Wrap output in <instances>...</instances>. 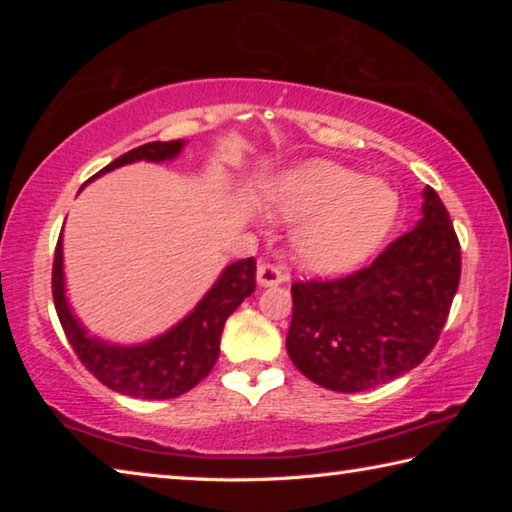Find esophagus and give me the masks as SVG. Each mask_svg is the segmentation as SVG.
I'll return each instance as SVG.
<instances>
[{
    "mask_svg": "<svg viewBox=\"0 0 512 512\" xmlns=\"http://www.w3.org/2000/svg\"><path fill=\"white\" fill-rule=\"evenodd\" d=\"M289 275L284 271L282 266L271 264V262H264L257 266V282L259 287H277V284L287 282Z\"/></svg>",
    "mask_w": 512,
    "mask_h": 512,
    "instance_id": "34e87169",
    "label": "esophagus"
}]
</instances>
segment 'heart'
Returning <instances> with one entry per match:
<instances>
[{"instance_id":"1","label":"heart","mask_w":512,"mask_h":512,"mask_svg":"<svg viewBox=\"0 0 512 512\" xmlns=\"http://www.w3.org/2000/svg\"><path fill=\"white\" fill-rule=\"evenodd\" d=\"M264 205L277 219L300 221L293 250L302 264L318 273H343L366 262L388 237L400 196L359 171L311 160L282 171Z\"/></svg>"}]
</instances>
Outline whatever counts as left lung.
<instances>
[{"instance_id":"left-lung-1","label":"left lung","mask_w":512,"mask_h":512,"mask_svg":"<svg viewBox=\"0 0 512 512\" xmlns=\"http://www.w3.org/2000/svg\"><path fill=\"white\" fill-rule=\"evenodd\" d=\"M422 219L361 271L291 287L287 352L302 375L359 393L420 366L436 345L461 282V244L431 187Z\"/></svg>"}]
</instances>
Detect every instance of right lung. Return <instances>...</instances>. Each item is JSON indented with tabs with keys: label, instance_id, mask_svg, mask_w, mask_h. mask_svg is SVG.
Segmentation results:
<instances>
[{
	"label": "right lung",
	"instance_id": "1",
	"mask_svg": "<svg viewBox=\"0 0 512 512\" xmlns=\"http://www.w3.org/2000/svg\"><path fill=\"white\" fill-rule=\"evenodd\" d=\"M185 140L149 142L144 146L119 155L97 176L133 162H167L178 158ZM51 291H54L56 314L65 336L76 357L88 368L101 384L112 391L140 400H171L198 384L210 375L221 350V334L225 320L230 318L241 302L255 291V259L223 268L219 280L205 293L201 302L189 314L155 339L137 345H117L90 334L74 316L65 296V271H63V235L58 237L54 271H51Z\"/></svg>",
	"mask_w": 512,
	"mask_h": 512
}]
</instances>
